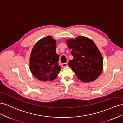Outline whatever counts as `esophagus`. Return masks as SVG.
Segmentation results:
<instances>
[{"label": "esophagus", "instance_id": "34e87169", "mask_svg": "<svg viewBox=\"0 0 123 123\" xmlns=\"http://www.w3.org/2000/svg\"><path fill=\"white\" fill-rule=\"evenodd\" d=\"M67 65H68V64L67 62H66V63H63V64H62V67H67Z\"/></svg>", "mask_w": 123, "mask_h": 123}]
</instances>
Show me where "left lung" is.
<instances>
[{
  "mask_svg": "<svg viewBox=\"0 0 123 123\" xmlns=\"http://www.w3.org/2000/svg\"><path fill=\"white\" fill-rule=\"evenodd\" d=\"M66 43L73 56L68 65L78 79L87 83L98 78L103 71V59L94 43L84 36L68 39Z\"/></svg>",
  "mask_w": 123,
  "mask_h": 123,
  "instance_id": "obj_1",
  "label": "left lung"
}]
</instances>
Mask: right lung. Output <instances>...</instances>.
I'll list each match as a JSON object with an SVG mask.
<instances>
[{"mask_svg":"<svg viewBox=\"0 0 123 123\" xmlns=\"http://www.w3.org/2000/svg\"><path fill=\"white\" fill-rule=\"evenodd\" d=\"M56 42L50 36L40 39L33 47L30 58V69L38 80L52 81L61 71Z\"/></svg>","mask_w":123,"mask_h":123,"instance_id":"right-lung-1","label":"right lung"}]
</instances>
